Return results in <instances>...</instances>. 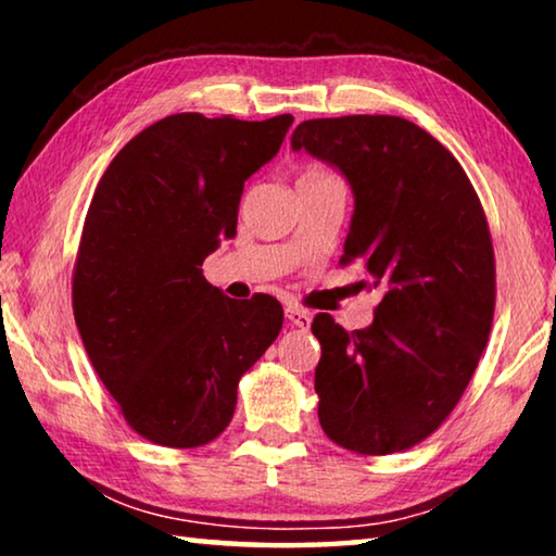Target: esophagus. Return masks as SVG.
Here are the masks:
<instances>
[{
	"instance_id": "34e87169",
	"label": "esophagus",
	"mask_w": 556,
	"mask_h": 556,
	"mask_svg": "<svg viewBox=\"0 0 556 556\" xmlns=\"http://www.w3.org/2000/svg\"><path fill=\"white\" fill-rule=\"evenodd\" d=\"M287 318H289L291 326L301 328V331H306V328L312 326V316H308V312H304V308H299V306H289Z\"/></svg>"
}]
</instances>
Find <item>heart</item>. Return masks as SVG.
<instances>
[{
	"label": "heart",
	"mask_w": 556,
	"mask_h": 556,
	"mask_svg": "<svg viewBox=\"0 0 556 556\" xmlns=\"http://www.w3.org/2000/svg\"><path fill=\"white\" fill-rule=\"evenodd\" d=\"M328 178H336L328 168L318 166V164H312L306 168H301V174L296 178V186H312V184H321V181H328Z\"/></svg>",
	"instance_id": "obj_1"
}]
</instances>
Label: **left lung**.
<instances>
[{
  "instance_id": "obj_1",
  "label": "left lung",
  "mask_w": 556,
  "mask_h": 556,
  "mask_svg": "<svg viewBox=\"0 0 556 556\" xmlns=\"http://www.w3.org/2000/svg\"><path fill=\"white\" fill-rule=\"evenodd\" d=\"M291 149L348 178L355 211L341 265L382 291L361 331L314 318L318 421L355 454H397L444 425L488 343L495 255L483 205L454 154L404 117L306 119Z\"/></svg>"
}]
</instances>
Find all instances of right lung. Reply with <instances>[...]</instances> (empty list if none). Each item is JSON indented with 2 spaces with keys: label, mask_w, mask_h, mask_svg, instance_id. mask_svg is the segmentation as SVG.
Listing matches in <instances>:
<instances>
[{
  "label": "right lung",
  "mask_w": 556,
  "mask_h": 556,
  "mask_svg": "<svg viewBox=\"0 0 556 556\" xmlns=\"http://www.w3.org/2000/svg\"><path fill=\"white\" fill-rule=\"evenodd\" d=\"M291 122L168 115L129 139L96 188L73 316L122 417L152 444L218 439L240 378L281 331L275 296L228 299L201 267L235 238L244 181L279 152Z\"/></svg>",
  "instance_id": "right-lung-1"
}]
</instances>
